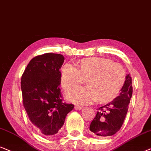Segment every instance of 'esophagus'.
Listing matches in <instances>:
<instances>
[{"label":"esophagus","mask_w":151,"mask_h":151,"mask_svg":"<svg viewBox=\"0 0 151 151\" xmlns=\"http://www.w3.org/2000/svg\"><path fill=\"white\" fill-rule=\"evenodd\" d=\"M83 108V107H81V106H80V105H75V109L81 110V109H82Z\"/></svg>","instance_id":"34e87169"}]
</instances>
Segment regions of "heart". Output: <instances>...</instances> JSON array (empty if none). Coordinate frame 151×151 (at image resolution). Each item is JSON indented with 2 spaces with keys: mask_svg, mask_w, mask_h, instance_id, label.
I'll use <instances>...</instances> for the list:
<instances>
[{
  "mask_svg": "<svg viewBox=\"0 0 151 151\" xmlns=\"http://www.w3.org/2000/svg\"><path fill=\"white\" fill-rule=\"evenodd\" d=\"M125 79L126 73L122 65L102 57L82 59L78 63V69L67 63L61 70L63 90L76 88L86 81L88 87L75 88L66 94L69 101L80 104L111 102L120 94Z\"/></svg>",
  "mask_w": 151,
  "mask_h": 151,
  "instance_id": "obj_1",
  "label": "heart"
}]
</instances>
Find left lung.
<instances>
[{"instance_id": "left-lung-1", "label": "left lung", "mask_w": 151, "mask_h": 151, "mask_svg": "<svg viewBox=\"0 0 151 151\" xmlns=\"http://www.w3.org/2000/svg\"><path fill=\"white\" fill-rule=\"evenodd\" d=\"M132 94V78L130 75H127L120 95L111 103L98 109L90 126L94 136L105 138L120 130L128 111Z\"/></svg>"}]
</instances>
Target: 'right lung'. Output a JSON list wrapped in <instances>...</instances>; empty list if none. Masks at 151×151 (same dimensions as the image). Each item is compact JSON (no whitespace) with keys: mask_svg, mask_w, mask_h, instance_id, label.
Listing matches in <instances>:
<instances>
[{"mask_svg":"<svg viewBox=\"0 0 151 151\" xmlns=\"http://www.w3.org/2000/svg\"><path fill=\"white\" fill-rule=\"evenodd\" d=\"M62 55L45 53L31 59L21 77L23 105L38 132L56 134L64 124L65 116L74 108L63 102L59 85Z\"/></svg>","mask_w":151,"mask_h":151,"instance_id":"1","label":"right lung"}]
</instances>
